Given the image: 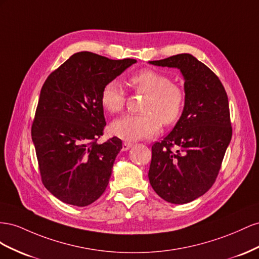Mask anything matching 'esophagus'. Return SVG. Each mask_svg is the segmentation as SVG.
I'll use <instances>...</instances> for the list:
<instances>
[{"label": "esophagus", "mask_w": 259, "mask_h": 259, "mask_svg": "<svg viewBox=\"0 0 259 259\" xmlns=\"http://www.w3.org/2000/svg\"><path fill=\"white\" fill-rule=\"evenodd\" d=\"M134 146V144L132 143H129V142H123V144H122V151H128L129 149H131V147Z\"/></svg>", "instance_id": "1"}]
</instances>
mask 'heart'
<instances>
[{"instance_id":"1","label":"heart","mask_w":259,"mask_h":259,"mask_svg":"<svg viewBox=\"0 0 259 259\" xmlns=\"http://www.w3.org/2000/svg\"><path fill=\"white\" fill-rule=\"evenodd\" d=\"M137 91L147 95L143 105L144 115H123L110 124L112 134L124 141L134 142L154 137L159 130V120L166 125L179 119L184 105V92L172 83L165 73L147 69L130 79ZM101 104L109 113L122 109L125 95L117 79L109 80L101 91Z\"/></svg>"}]
</instances>
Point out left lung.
Listing matches in <instances>:
<instances>
[{"label": "left lung", "mask_w": 259, "mask_h": 259, "mask_svg": "<svg viewBox=\"0 0 259 259\" xmlns=\"http://www.w3.org/2000/svg\"><path fill=\"white\" fill-rule=\"evenodd\" d=\"M149 64L179 69L184 79L182 114L170 134L153 144L149 179L166 202L186 204L205 194L217 178L232 137L228 97L219 78L193 55Z\"/></svg>", "instance_id": "obj_1"}]
</instances>
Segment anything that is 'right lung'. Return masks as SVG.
I'll list each match as a JSON object with an SVG mask.
<instances>
[{"label":"right lung","mask_w":259,"mask_h":259,"mask_svg":"<svg viewBox=\"0 0 259 259\" xmlns=\"http://www.w3.org/2000/svg\"><path fill=\"white\" fill-rule=\"evenodd\" d=\"M136 63L79 52L44 82L31 137L44 187L62 202L83 207L104 193L122 142L98 143L106 124L101 91Z\"/></svg>","instance_id":"right-lung-1"}]
</instances>
